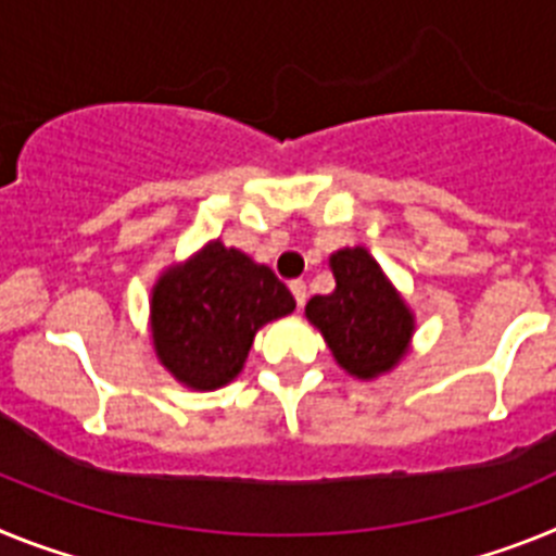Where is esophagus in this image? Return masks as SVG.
Segmentation results:
<instances>
[{
    "label": "esophagus",
    "mask_w": 556,
    "mask_h": 556,
    "mask_svg": "<svg viewBox=\"0 0 556 556\" xmlns=\"http://www.w3.org/2000/svg\"><path fill=\"white\" fill-rule=\"evenodd\" d=\"M291 293H293V299H296V305H299V307L305 305V299H307V285H305V279H293V282H291Z\"/></svg>",
    "instance_id": "34e87169"
}]
</instances>
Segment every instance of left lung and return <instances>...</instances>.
I'll list each match as a JSON object with an SVG mask.
<instances>
[{"instance_id":"8db88e82","label":"left lung","mask_w":556,"mask_h":556,"mask_svg":"<svg viewBox=\"0 0 556 556\" xmlns=\"http://www.w3.org/2000/svg\"><path fill=\"white\" fill-rule=\"evenodd\" d=\"M330 265L336 291L313 296L305 307L307 318L350 375L378 378L403 358L414 332L412 313L361 245L336 251Z\"/></svg>"}]
</instances>
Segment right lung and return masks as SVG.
<instances>
[{
	"mask_svg": "<svg viewBox=\"0 0 556 556\" xmlns=\"http://www.w3.org/2000/svg\"><path fill=\"white\" fill-rule=\"evenodd\" d=\"M296 307L268 265L210 243L153 288V344L176 380L218 389L238 378L254 332Z\"/></svg>",
	"mask_w": 556,
	"mask_h": 556,
	"instance_id": "add662e5",
	"label": "right lung"
}]
</instances>
